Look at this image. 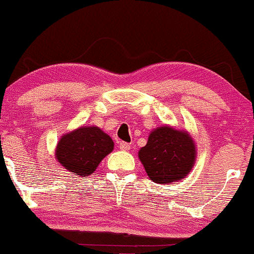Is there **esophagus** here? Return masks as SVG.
Instances as JSON below:
<instances>
[{
  "label": "esophagus",
  "mask_w": 254,
  "mask_h": 254,
  "mask_svg": "<svg viewBox=\"0 0 254 254\" xmlns=\"http://www.w3.org/2000/svg\"><path fill=\"white\" fill-rule=\"evenodd\" d=\"M119 148L124 151H128L130 149V144L127 142H119Z\"/></svg>",
  "instance_id": "34e87169"
}]
</instances>
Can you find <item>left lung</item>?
<instances>
[{"mask_svg":"<svg viewBox=\"0 0 254 254\" xmlns=\"http://www.w3.org/2000/svg\"><path fill=\"white\" fill-rule=\"evenodd\" d=\"M138 157L149 178L163 185L182 180L188 174L193 166L196 150L187 131L164 126L151 131Z\"/></svg>","mask_w":254,"mask_h":254,"instance_id":"1","label":"left lung"}]
</instances>
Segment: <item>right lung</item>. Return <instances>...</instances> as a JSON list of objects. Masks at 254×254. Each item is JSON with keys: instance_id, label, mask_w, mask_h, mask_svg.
Returning a JSON list of instances; mask_svg holds the SVG:
<instances>
[{"instance_id": "add662e5", "label": "right lung", "mask_w": 254, "mask_h": 254, "mask_svg": "<svg viewBox=\"0 0 254 254\" xmlns=\"http://www.w3.org/2000/svg\"><path fill=\"white\" fill-rule=\"evenodd\" d=\"M112 150V138L100 128L81 127L60 139L56 158L65 170L79 176H88Z\"/></svg>"}]
</instances>
